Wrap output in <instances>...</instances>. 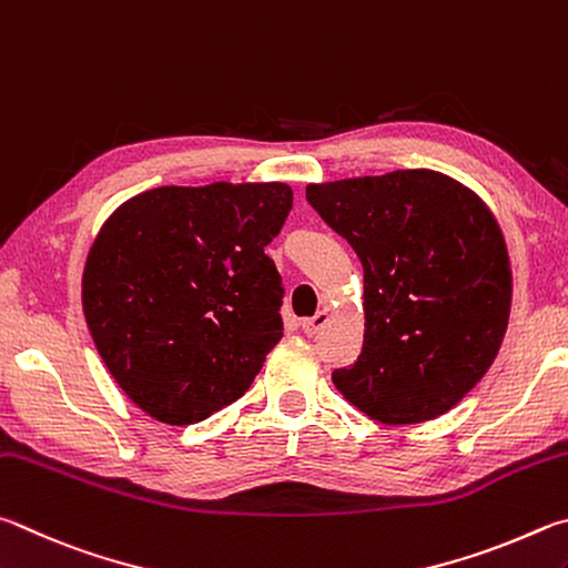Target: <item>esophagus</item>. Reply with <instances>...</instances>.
Returning a JSON list of instances; mask_svg holds the SVG:
<instances>
[{
  "label": "esophagus",
  "mask_w": 568,
  "mask_h": 568,
  "mask_svg": "<svg viewBox=\"0 0 568 568\" xmlns=\"http://www.w3.org/2000/svg\"><path fill=\"white\" fill-rule=\"evenodd\" d=\"M329 320H332V314L326 312V310H322V312H316L314 316H310V320H304L302 322V329L306 334H316V332H322L326 324H329Z\"/></svg>",
  "instance_id": "obj_1"
}]
</instances>
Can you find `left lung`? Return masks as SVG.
<instances>
[{
  "instance_id": "1",
  "label": "left lung",
  "mask_w": 568,
  "mask_h": 568,
  "mask_svg": "<svg viewBox=\"0 0 568 568\" xmlns=\"http://www.w3.org/2000/svg\"><path fill=\"white\" fill-rule=\"evenodd\" d=\"M306 199L364 266V346L332 374L336 389L386 426L454 409L509 324L511 264L491 209L432 169L310 184Z\"/></svg>"
}]
</instances>
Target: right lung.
Masks as SVG:
<instances>
[{
    "instance_id": "1",
    "label": "right lung",
    "mask_w": 568,
    "mask_h": 568,
    "mask_svg": "<svg viewBox=\"0 0 568 568\" xmlns=\"http://www.w3.org/2000/svg\"><path fill=\"white\" fill-rule=\"evenodd\" d=\"M282 182L156 186L94 236L82 310L129 399L156 422H204L252 386L282 339V276L264 246L292 212Z\"/></svg>"
}]
</instances>
